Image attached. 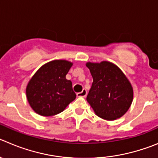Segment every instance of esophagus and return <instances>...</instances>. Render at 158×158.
<instances>
[{
  "mask_svg": "<svg viewBox=\"0 0 158 158\" xmlns=\"http://www.w3.org/2000/svg\"><path fill=\"white\" fill-rule=\"evenodd\" d=\"M86 94H87V91H86V89H82V92H79V93H77V97H85L86 96Z\"/></svg>",
  "mask_w": 158,
  "mask_h": 158,
  "instance_id": "obj_1",
  "label": "esophagus"
}]
</instances>
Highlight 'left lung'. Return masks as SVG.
Here are the masks:
<instances>
[{"label": "left lung", "mask_w": 158, "mask_h": 158, "mask_svg": "<svg viewBox=\"0 0 158 158\" xmlns=\"http://www.w3.org/2000/svg\"><path fill=\"white\" fill-rule=\"evenodd\" d=\"M86 65L94 79L86 101L96 115L107 121L123 116L133 100V88L126 75L107 61L87 62Z\"/></svg>", "instance_id": "1"}]
</instances>
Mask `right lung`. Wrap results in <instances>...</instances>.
Segmentation results:
<instances>
[{"label": "right lung", "instance_id": "add662e5", "mask_svg": "<svg viewBox=\"0 0 158 158\" xmlns=\"http://www.w3.org/2000/svg\"><path fill=\"white\" fill-rule=\"evenodd\" d=\"M72 64L66 60H54L41 66L32 76L26 93L35 112L41 116L55 115L76 99L72 81L66 79Z\"/></svg>", "mask_w": 158, "mask_h": 158}]
</instances>
